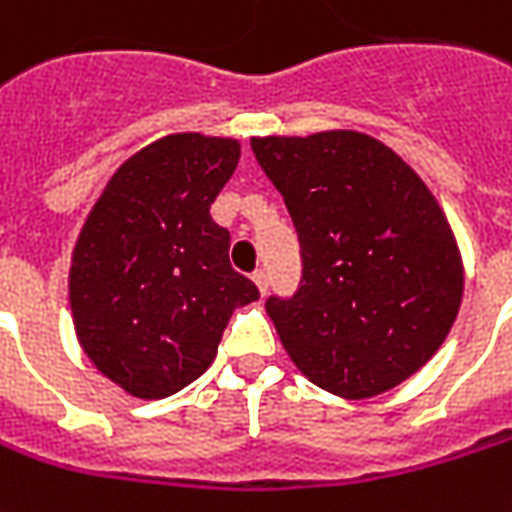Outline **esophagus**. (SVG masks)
I'll list each match as a JSON object with an SVG mask.
<instances>
[{"instance_id": "obj_1", "label": "esophagus", "mask_w": 512, "mask_h": 512, "mask_svg": "<svg viewBox=\"0 0 512 512\" xmlns=\"http://www.w3.org/2000/svg\"><path fill=\"white\" fill-rule=\"evenodd\" d=\"M252 280H255V285L260 288V294H266V285H269V277H266V271L257 269L255 274H252Z\"/></svg>"}]
</instances>
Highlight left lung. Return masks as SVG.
<instances>
[{"label":"left lung","mask_w":512,"mask_h":512,"mask_svg":"<svg viewBox=\"0 0 512 512\" xmlns=\"http://www.w3.org/2000/svg\"><path fill=\"white\" fill-rule=\"evenodd\" d=\"M302 246V285L266 311L311 384L375 398L429 361L457 319L462 255L426 182L361 131L252 137Z\"/></svg>","instance_id":"1"}]
</instances>
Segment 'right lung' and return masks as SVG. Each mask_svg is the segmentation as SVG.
Returning <instances> with one entry per match:
<instances>
[{
	"label": "right lung",
	"instance_id": "obj_1",
	"mask_svg": "<svg viewBox=\"0 0 512 512\" xmlns=\"http://www.w3.org/2000/svg\"><path fill=\"white\" fill-rule=\"evenodd\" d=\"M238 159V139L168 134L114 170L83 221L69 263L75 336L134 398L193 384L232 311L260 297L229 266V232L210 215Z\"/></svg>",
	"mask_w": 512,
	"mask_h": 512
}]
</instances>
